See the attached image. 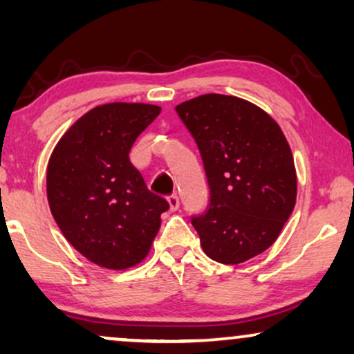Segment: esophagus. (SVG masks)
I'll return each mask as SVG.
<instances>
[{
  "mask_svg": "<svg viewBox=\"0 0 354 354\" xmlns=\"http://www.w3.org/2000/svg\"><path fill=\"white\" fill-rule=\"evenodd\" d=\"M167 203H169V207H171V211H177L178 206H180V201H178L177 195L167 196Z\"/></svg>",
  "mask_w": 354,
  "mask_h": 354,
  "instance_id": "obj_1",
  "label": "esophagus"
}]
</instances>
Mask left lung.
Segmentation results:
<instances>
[{
  "label": "left lung",
  "mask_w": 354,
  "mask_h": 354,
  "mask_svg": "<svg viewBox=\"0 0 354 354\" xmlns=\"http://www.w3.org/2000/svg\"><path fill=\"white\" fill-rule=\"evenodd\" d=\"M200 149L211 188L206 214L193 217L203 251L240 264L277 240L297 203L292 149L280 125L250 101L207 93L176 106Z\"/></svg>",
  "instance_id": "8db88e82"
}]
</instances>
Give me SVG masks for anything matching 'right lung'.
Here are the masks:
<instances>
[{"label":"right lung","mask_w":354,"mask_h":354,"mask_svg":"<svg viewBox=\"0 0 354 354\" xmlns=\"http://www.w3.org/2000/svg\"><path fill=\"white\" fill-rule=\"evenodd\" d=\"M159 113V106L145 103L96 106L66 130L48 161L46 195L57 227L82 256L104 269L142 263L169 209L129 159Z\"/></svg>","instance_id":"1"}]
</instances>
